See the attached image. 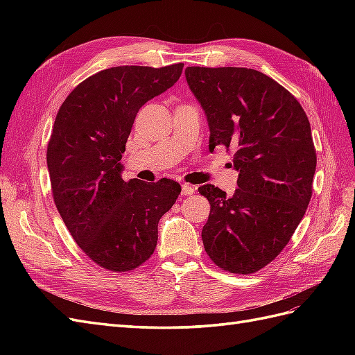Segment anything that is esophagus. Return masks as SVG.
<instances>
[{
  "mask_svg": "<svg viewBox=\"0 0 355 355\" xmlns=\"http://www.w3.org/2000/svg\"><path fill=\"white\" fill-rule=\"evenodd\" d=\"M195 192V186L191 184H183L182 186V193L183 195H192Z\"/></svg>",
  "mask_w": 355,
  "mask_h": 355,
  "instance_id": "obj_1",
  "label": "esophagus"
}]
</instances>
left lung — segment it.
Masks as SVG:
<instances>
[{
  "label": "left lung",
  "instance_id": "8db88e82",
  "mask_svg": "<svg viewBox=\"0 0 355 355\" xmlns=\"http://www.w3.org/2000/svg\"><path fill=\"white\" fill-rule=\"evenodd\" d=\"M186 80L207 116L209 148H236L232 197L214 184L201 232L209 258L236 275L263 268L288 244L313 195L315 149L296 97L258 70L187 67Z\"/></svg>",
  "mask_w": 355,
  "mask_h": 355
}]
</instances>
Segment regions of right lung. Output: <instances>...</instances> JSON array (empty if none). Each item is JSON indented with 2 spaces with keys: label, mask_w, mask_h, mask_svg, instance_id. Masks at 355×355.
Masks as SVG:
<instances>
[{
  "label": "right lung",
  "mask_w": 355,
  "mask_h": 355,
  "mask_svg": "<svg viewBox=\"0 0 355 355\" xmlns=\"http://www.w3.org/2000/svg\"><path fill=\"white\" fill-rule=\"evenodd\" d=\"M183 67L102 70L56 114L47 146L53 200L82 252L105 270L130 271L150 258L158 221L182 192L169 178L125 182L120 160L139 110L175 84Z\"/></svg>",
  "instance_id": "add662e5"
}]
</instances>
